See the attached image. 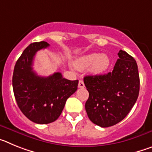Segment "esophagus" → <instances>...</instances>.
Segmentation results:
<instances>
[{"label": "esophagus", "mask_w": 152, "mask_h": 152, "mask_svg": "<svg viewBox=\"0 0 152 152\" xmlns=\"http://www.w3.org/2000/svg\"><path fill=\"white\" fill-rule=\"evenodd\" d=\"M78 88H84V81H83L82 80H79Z\"/></svg>", "instance_id": "esophagus-1"}]
</instances>
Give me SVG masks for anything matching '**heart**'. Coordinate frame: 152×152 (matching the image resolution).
Returning <instances> with one entry per match:
<instances>
[{
	"label": "heart",
	"mask_w": 152,
	"mask_h": 152,
	"mask_svg": "<svg viewBox=\"0 0 152 152\" xmlns=\"http://www.w3.org/2000/svg\"><path fill=\"white\" fill-rule=\"evenodd\" d=\"M110 58L107 54L91 53L81 56L74 62V66L78 70H84L89 68L93 75H100L104 73L110 66Z\"/></svg>",
	"instance_id": "1"
}]
</instances>
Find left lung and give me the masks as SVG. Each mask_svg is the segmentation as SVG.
I'll return each instance as SVG.
<instances>
[{"label":"left lung","instance_id":"1","mask_svg":"<svg viewBox=\"0 0 152 152\" xmlns=\"http://www.w3.org/2000/svg\"><path fill=\"white\" fill-rule=\"evenodd\" d=\"M118 56L112 72L84 78L89 92L86 112L92 123L103 128L122 121L139 96L140 80L136 61L125 51H119Z\"/></svg>","mask_w":152,"mask_h":152}]
</instances>
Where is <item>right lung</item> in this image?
<instances>
[{
    "label": "right lung",
    "instance_id": "right-lung-1",
    "mask_svg": "<svg viewBox=\"0 0 152 152\" xmlns=\"http://www.w3.org/2000/svg\"><path fill=\"white\" fill-rule=\"evenodd\" d=\"M48 46L49 44L42 41L26 47L16 62L12 79L19 108L29 120L38 124L56 121L67 99L77 91L78 85V80L63 78L60 72L42 77L33 71L35 55Z\"/></svg>",
    "mask_w": 152,
    "mask_h": 152
}]
</instances>
